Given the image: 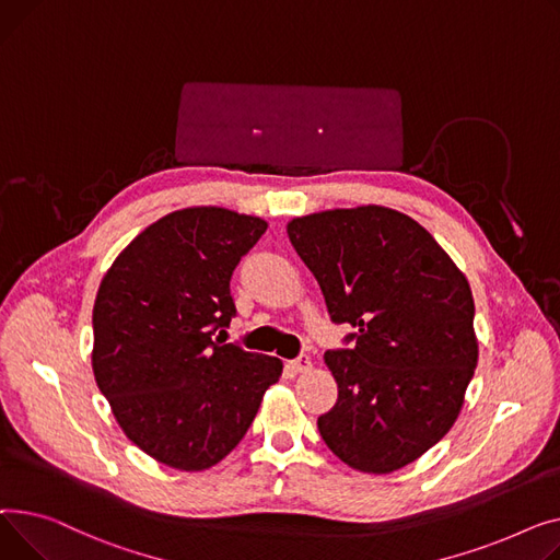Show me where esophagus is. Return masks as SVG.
I'll return each mask as SVG.
<instances>
[{
	"label": "esophagus",
	"mask_w": 560,
	"mask_h": 560,
	"mask_svg": "<svg viewBox=\"0 0 560 560\" xmlns=\"http://www.w3.org/2000/svg\"><path fill=\"white\" fill-rule=\"evenodd\" d=\"M291 366L299 371V373H303V371H310L312 369V359H310V354H299L295 357L293 361H291Z\"/></svg>",
	"instance_id": "obj_1"
}]
</instances>
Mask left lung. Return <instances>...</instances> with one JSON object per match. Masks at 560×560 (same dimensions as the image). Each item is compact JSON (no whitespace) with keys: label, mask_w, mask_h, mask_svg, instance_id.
Segmentation results:
<instances>
[{"label":"left lung","mask_w":560,"mask_h":560,"mask_svg":"<svg viewBox=\"0 0 560 560\" xmlns=\"http://www.w3.org/2000/svg\"><path fill=\"white\" fill-rule=\"evenodd\" d=\"M289 240L314 273L335 325L327 350L337 405L318 432L343 464L386 475L436 445L477 369L466 276L411 217L366 206L293 219Z\"/></svg>","instance_id":"8db88e82"}]
</instances>
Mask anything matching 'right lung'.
<instances>
[{
	"mask_svg": "<svg viewBox=\"0 0 560 560\" xmlns=\"http://www.w3.org/2000/svg\"><path fill=\"white\" fill-rule=\"evenodd\" d=\"M267 223L187 208L113 261L92 310V371L124 434L155 462L206 470L244 439L278 357L214 337L237 316L230 278Z\"/></svg>",
	"mask_w": 560,
	"mask_h": 560,
	"instance_id": "1",
	"label": "right lung"
}]
</instances>
